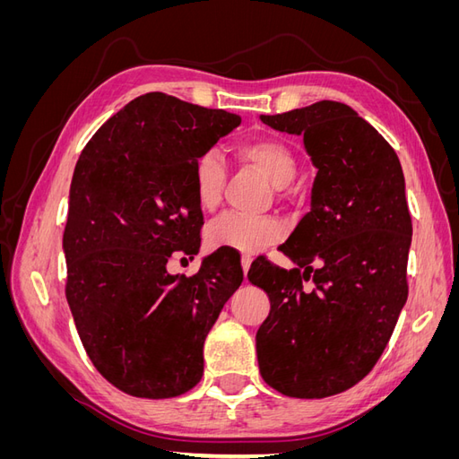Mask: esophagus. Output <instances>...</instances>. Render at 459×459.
I'll return each mask as SVG.
<instances>
[{"instance_id": "esophagus-1", "label": "esophagus", "mask_w": 459, "mask_h": 459, "mask_svg": "<svg viewBox=\"0 0 459 459\" xmlns=\"http://www.w3.org/2000/svg\"><path fill=\"white\" fill-rule=\"evenodd\" d=\"M251 262H253V258H251V256H247V255H243V258H241V266H243V273H245V280H247V272H248V268H251Z\"/></svg>"}]
</instances>
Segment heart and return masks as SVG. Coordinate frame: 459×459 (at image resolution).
<instances>
[{"mask_svg": "<svg viewBox=\"0 0 459 459\" xmlns=\"http://www.w3.org/2000/svg\"><path fill=\"white\" fill-rule=\"evenodd\" d=\"M238 157L253 164L266 176L275 189L295 182L299 164L290 149L275 140H248L235 147ZM228 179L226 160L218 151H204L193 166V195L203 211H214L221 201ZM283 238V226L270 216L228 212L206 230V241L212 248H231L243 255H255Z\"/></svg>", "mask_w": 459, "mask_h": 459, "instance_id": "1", "label": "heart"}]
</instances>
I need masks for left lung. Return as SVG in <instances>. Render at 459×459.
<instances>
[{"instance_id": "1", "label": "left lung", "mask_w": 459, "mask_h": 459, "mask_svg": "<svg viewBox=\"0 0 459 459\" xmlns=\"http://www.w3.org/2000/svg\"><path fill=\"white\" fill-rule=\"evenodd\" d=\"M260 120L302 135L317 174L310 212L280 247L295 268L262 258L247 273L270 299L256 333L258 366L285 396L325 398L377 364L408 300L404 174L385 137L344 103L317 101ZM310 276L307 291L301 280Z\"/></svg>"}]
</instances>
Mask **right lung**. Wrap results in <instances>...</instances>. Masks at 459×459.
I'll use <instances>...</instances> for the list:
<instances>
[{
  "mask_svg": "<svg viewBox=\"0 0 459 459\" xmlns=\"http://www.w3.org/2000/svg\"><path fill=\"white\" fill-rule=\"evenodd\" d=\"M238 115L145 93L95 132L76 162L63 235L66 300L103 377L140 398H172L203 377V346L243 270L224 253L195 275L166 270L197 255L193 166Z\"/></svg>",
  "mask_w": 459,
  "mask_h": 459,
  "instance_id": "add662e5",
  "label": "right lung"
}]
</instances>
